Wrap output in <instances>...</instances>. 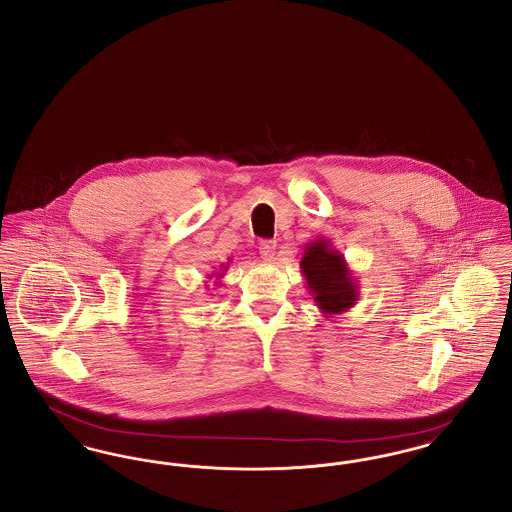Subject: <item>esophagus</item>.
<instances>
[{
    "instance_id": "1",
    "label": "esophagus",
    "mask_w": 512,
    "mask_h": 512,
    "mask_svg": "<svg viewBox=\"0 0 512 512\" xmlns=\"http://www.w3.org/2000/svg\"><path fill=\"white\" fill-rule=\"evenodd\" d=\"M259 253L265 261H274L276 259V242L274 240H263L259 244Z\"/></svg>"
}]
</instances>
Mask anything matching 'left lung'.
<instances>
[{
  "mask_svg": "<svg viewBox=\"0 0 512 512\" xmlns=\"http://www.w3.org/2000/svg\"><path fill=\"white\" fill-rule=\"evenodd\" d=\"M299 267L307 280V290L324 317L341 315L357 303L359 284L343 253L330 240L317 238L305 245Z\"/></svg>",
  "mask_w": 512,
  "mask_h": 512,
  "instance_id": "obj_1",
  "label": "left lung"
}]
</instances>
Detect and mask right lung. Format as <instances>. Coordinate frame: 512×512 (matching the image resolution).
I'll list each match as a JSON object with an SVG mask.
<instances>
[{"label":"right lung","mask_w":512,"mask_h":512,"mask_svg":"<svg viewBox=\"0 0 512 512\" xmlns=\"http://www.w3.org/2000/svg\"><path fill=\"white\" fill-rule=\"evenodd\" d=\"M226 270H228V265H222L219 272H213V274H211V276H207V278H217L213 286H219V280L220 278H224V272H226Z\"/></svg>","instance_id":"obj_1"}]
</instances>
